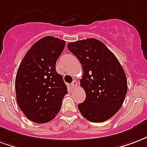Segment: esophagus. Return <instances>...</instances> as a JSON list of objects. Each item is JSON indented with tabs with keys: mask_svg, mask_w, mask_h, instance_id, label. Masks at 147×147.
<instances>
[{
	"mask_svg": "<svg viewBox=\"0 0 147 147\" xmlns=\"http://www.w3.org/2000/svg\"><path fill=\"white\" fill-rule=\"evenodd\" d=\"M77 86H78V82H77L76 80H74L73 82L71 83V88L77 87Z\"/></svg>",
	"mask_w": 147,
	"mask_h": 147,
	"instance_id": "1",
	"label": "esophagus"
}]
</instances>
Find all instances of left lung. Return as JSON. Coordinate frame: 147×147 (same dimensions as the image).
Returning <instances> with one entry per match:
<instances>
[{"label": "left lung", "mask_w": 147, "mask_h": 147, "mask_svg": "<svg viewBox=\"0 0 147 147\" xmlns=\"http://www.w3.org/2000/svg\"><path fill=\"white\" fill-rule=\"evenodd\" d=\"M79 59L83 75L80 86L86 92L83 103L78 104L81 115L92 122H103L118 112L128 90L123 68L112 52L93 38L68 44Z\"/></svg>", "instance_id": "left-lung-1"}]
</instances>
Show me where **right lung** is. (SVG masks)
<instances>
[{
    "mask_svg": "<svg viewBox=\"0 0 147 147\" xmlns=\"http://www.w3.org/2000/svg\"><path fill=\"white\" fill-rule=\"evenodd\" d=\"M65 41L45 36L35 43L22 61L16 78V100L28 119L46 123L58 114L68 93L63 77L56 71Z\"/></svg>",
    "mask_w": 147,
    "mask_h": 147,
    "instance_id": "obj_1",
    "label": "right lung"
}]
</instances>
